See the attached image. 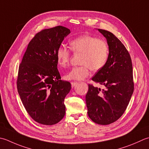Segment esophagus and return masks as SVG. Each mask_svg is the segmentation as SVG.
Wrapping results in <instances>:
<instances>
[{
    "instance_id": "1",
    "label": "esophagus",
    "mask_w": 149,
    "mask_h": 149,
    "mask_svg": "<svg viewBox=\"0 0 149 149\" xmlns=\"http://www.w3.org/2000/svg\"><path fill=\"white\" fill-rule=\"evenodd\" d=\"M78 83L76 82V81H72V82H71V85H72V87L73 88V87H74L76 84H77Z\"/></svg>"
}]
</instances>
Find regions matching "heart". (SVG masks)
<instances>
[{
	"label": "heart",
	"instance_id": "obj_1",
	"mask_svg": "<svg viewBox=\"0 0 149 149\" xmlns=\"http://www.w3.org/2000/svg\"><path fill=\"white\" fill-rule=\"evenodd\" d=\"M70 47L74 53H82L81 63L82 66H74L65 75L66 80L79 81L86 78L90 69L98 71L107 65L109 57V47L104 40L97 37L84 35L73 39ZM57 63L61 67H66L70 63L71 52L63 46L58 48L56 52Z\"/></svg>",
	"mask_w": 149,
	"mask_h": 149
}]
</instances>
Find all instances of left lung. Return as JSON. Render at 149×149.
<instances>
[{
	"label": "left lung",
	"instance_id": "left-lung-1",
	"mask_svg": "<svg viewBox=\"0 0 149 149\" xmlns=\"http://www.w3.org/2000/svg\"><path fill=\"white\" fill-rule=\"evenodd\" d=\"M107 40L109 57L107 65L92 80L104 88L88 84L86 103L89 118L100 125L112 123L123 114L134 92L130 55L120 40L109 31L98 29Z\"/></svg>",
	"mask_w": 149,
	"mask_h": 149
}]
</instances>
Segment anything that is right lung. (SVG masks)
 Wrapping results in <instances>:
<instances>
[{
	"label": "right lung",
	"instance_id": "add662e5",
	"mask_svg": "<svg viewBox=\"0 0 149 149\" xmlns=\"http://www.w3.org/2000/svg\"><path fill=\"white\" fill-rule=\"evenodd\" d=\"M70 33L61 26L39 31L19 65L17 86L20 100L30 117L40 124L55 125L65 115L64 100L71 84L61 79L56 52Z\"/></svg>",
	"mask_w": 149,
	"mask_h": 149
}]
</instances>
